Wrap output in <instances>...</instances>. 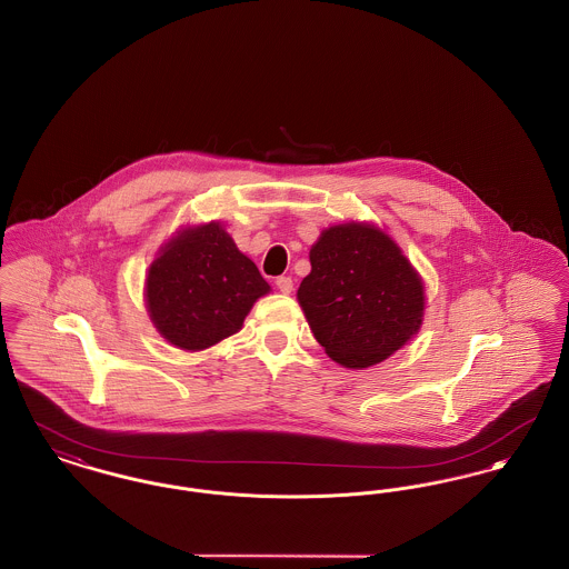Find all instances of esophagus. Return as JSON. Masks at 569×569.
Here are the masks:
<instances>
[{
    "mask_svg": "<svg viewBox=\"0 0 569 569\" xmlns=\"http://www.w3.org/2000/svg\"><path fill=\"white\" fill-rule=\"evenodd\" d=\"M274 286H277V288H279V292H283V295H290V292L295 290V281H292V277H277Z\"/></svg>",
    "mask_w": 569,
    "mask_h": 569,
    "instance_id": "obj_1",
    "label": "esophagus"
}]
</instances>
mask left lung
<instances>
[{"mask_svg": "<svg viewBox=\"0 0 569 569\" xmlns=\"http://www.w3.org/2000/svg\"><path fill=\"white\" fill-rule=\"evenodd\" d=\"M309 260L297 297L313 337L339 366L380 363L419 331L423 286L389 236L363 223L335 226Z\"/></svg>", "mask_w": 569, "mask_h": 569, "instance_id": "left-lung-1", "label": "left lung"}]
</instances>
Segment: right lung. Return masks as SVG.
Returning <instances> with one entry per match:
<instances>
[{
  "instance_id": "add662e5",
  "label": "right lung",
  "mask_w": 569,
  "mask_h": 569,
  "mask_svg": "<svg viewBox=\"0 0 569 569\" xmlns=\"http://www.w3.org/2000/svg\"><path fill=\"white\" fill-rule=\"evenodd\" d=\"M270 286L219 223L166 244L146 281L150 318L169 343L201 350L234 335Z\"/></svg>"
}]
</instances>
